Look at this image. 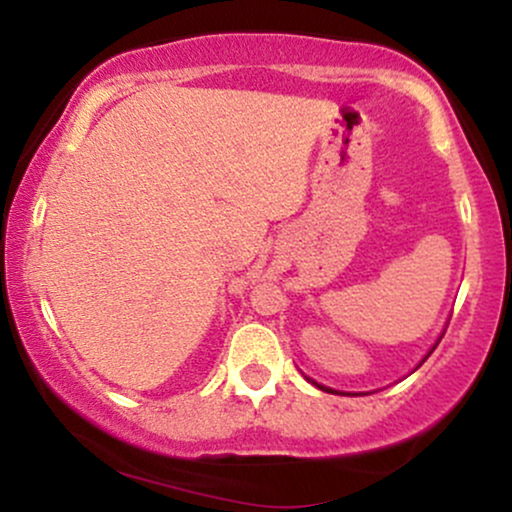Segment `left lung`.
Returning a JSON list of instances; mask_svg holds the SVG:
<instances>
[{
  "mask_svg": "<svg viewBox=\"0 0 512 512\" xmlns=\"http://www.w3.org/2000/svg\"><path fill=\"white\" fill-rule=\"evenodd\" d=\"M317 385V383H315ZM317 387H320V390H325V392H332V395H334V390H330V387H322V385H317Z\"/></svg>",
  "mask_w": 512,
  "mask_h": 512,
  "instance_id": "obj_1",
  "label": "left lung"
}]
</instances>
